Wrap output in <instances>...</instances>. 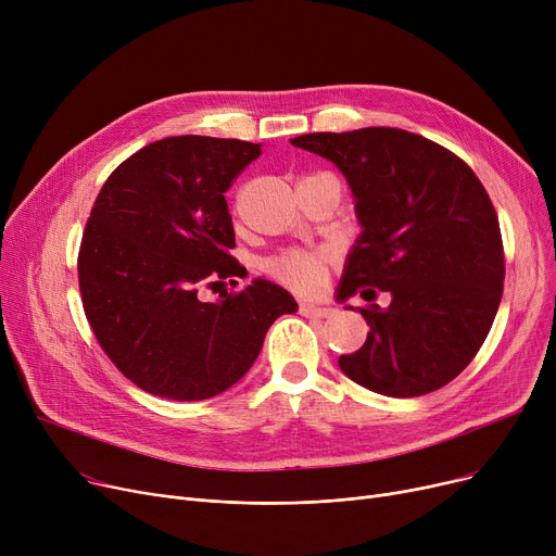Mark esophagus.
I'll return each instance as SVG.
<instances>
[{
  "label": "esophagus",
  "instance_id": "34e87169",
  "mask_svg": "<svg viewBox=\"0 0 556 556\" xmlns=\"http://www.w3.org/2000/svg\"><path fill=\"white\" fill-rule=\"evenodd\" d=\"M300 313L306 317H331L336 313V308L331 306H317V304H302Z\"/></svg>",
  "mask_w": 556,
  "mask_h": 556
}]
</instances>
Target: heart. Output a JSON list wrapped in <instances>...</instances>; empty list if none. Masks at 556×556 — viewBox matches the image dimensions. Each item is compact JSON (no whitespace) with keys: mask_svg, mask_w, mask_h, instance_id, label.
Wrapping results in <instances>:
<instances>
[{"mask_svg":"<svg viewBox=\"0 0 556 556\" xmlns=\"http://www.w3.org/2000/svg\"><path fill=\"white\" fill-rule=\"evenodd\" d=\"M329 261L327 250H288L268 261V270L279 281L311 293L325 283Z\"/></svg>","mask_w":556,"mask_h":556,"instance_id":"b5f03b06","label":"heart"}]
</instances>
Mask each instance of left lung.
<instances>
[{"label": "left lung", "instance_id": "1", "mask_svg": "<svg viewBox=\"0 0 556 556\" xmlns=\"http://www.w3.org/2000/svg\"><path fill=\"white\" fill-rule=\"evenodd\" d=\"M333 162L363 227L338 300L390 293L358 308L367 340L340 356L358 386L410 399L451 383L482 346L503 300L501 225L478 175L457 155L399 128L311 132L290 139ZM354 308V306H346Z\"/></svg>", "mask_w": 556, "mask_h": 556}]
</instances>
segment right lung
Masks as SVG:
<instances>
[{
    "label": "right lung",
    "instance_id": "obj_1",
    "mask_svg": "<svg viewBox=\"0 0 556 556\" xmlns=\"http://www.w3.org/2000/svg\"><path fill=\"white\" fill-rule=\"evenodd\" d=\"M261 143L200 135L143 146L101 187L78 252L83 308L108 358L143 392L212 399L248 374L275 319L298 302L254 279L202 302L200 286L239 275L225 191Z\"/></svg>",
    "mask_w": 556,
    "mask_h": 556
}]
</instances>
